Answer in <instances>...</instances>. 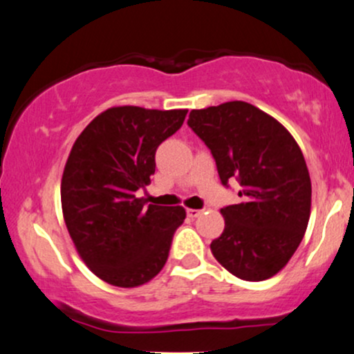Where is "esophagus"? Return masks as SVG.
I'll list each match as a JSON object with an SVG mask.
<instances>
[{
	"mask_svg": "<svg viewBox=\"0 0 354 354\" xmlns=\"http://www.w3.org/2000/svg\"><path fill=\"white\" fill-rule=\"evenodd\" d=\"M203 214V211L201 209H188V216L191 219H196V218H199V216Z\"/></svg>",
	"mask_w": 354,
	"mask_h": 354,
	"instance_id": "esophagus-1",
	"label": "esophagus"
}]
</instances>
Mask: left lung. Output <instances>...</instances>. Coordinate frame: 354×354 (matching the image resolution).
<instances>
[{"label":"left lung","mask_w":354,"mask_h":354,"mask_svg":"<svg viewBox=\"0 0 354 354\" xmlns=\"http://www.w3.org/2000/svg\"><path fill=\"white\" fill-rule=\"evenodd\" d=\"M188 125L211 150L221 183L241 185L242 201L221 209L225 225L211 242L212 255L242 280L270 279L308 225L312 181L304 153L282 123L247 102L191 110Z\"/></svg>","instance_id":"left-lung-1"}]
</instances>
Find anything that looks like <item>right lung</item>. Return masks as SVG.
Returning <instances> with one entry per match:
<instances>
[{
    "mask_svg": "<svg viewBox=\"0 0 354 354\" xmlns=\"http://www.w3.org/2000/svg\"><path fill=\"white\" fill-rule=\"evenodd\" d=\"M188 110L112 107L85 127L61 183L64 221L85 266L115 287L147 283L163 269L181 206H145L156 148L176 133Z\"/></svg>",
    "mask_w": 354,
    "mask_h": 354,
    "instance_id": "right-lung-1",
    "label": "right lung"
}]
</instances>
